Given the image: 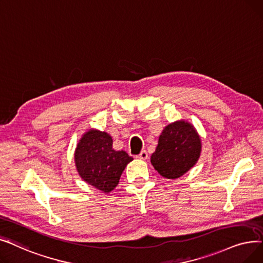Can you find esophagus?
<instances>
[{
	"label": "esophagus",
	"instance_id": "obj_1",
	"mask_svg": "<svg viewBox=\"0 0 263 263\" xmlns=\"http://www.w3.org/2000/svg\"><path fill=\"white\" fill-rule=\"evenodd\" d=\"M136 157L139 158V159H147L148 155H147V152H146V151H141V153H140L139 155H137Z\"/></svg>",
	"mask_w": 263,
	"mask_h": 263
}]
</instances>
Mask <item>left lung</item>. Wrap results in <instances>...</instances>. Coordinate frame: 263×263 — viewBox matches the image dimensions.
Here are the masks:
<instances>
[{
    "instance_id": "8db88e82",
    "label": "left lung",
    "mask_w": 263,
    "mask_h": 263,
    "mask_svg": "<svg viewBox=\"0 0 263 263\" xmlns=\"http://www.w3.org/2000/svg\"><path fill=\"white\" fill-rule=\"evenodd\" d=\"M200 153V136L191 123L181 120L162 130L151 164L161 177L178 179L196 165Z\"/></svg>"
}]
</instances>
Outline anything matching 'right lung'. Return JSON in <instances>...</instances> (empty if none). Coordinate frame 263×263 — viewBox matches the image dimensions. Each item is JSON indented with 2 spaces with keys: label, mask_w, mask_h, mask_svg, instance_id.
I'll use <instances>...</instances> for the list:
<instances>
[{
  "label": "right lung",
  "mask_w": 263,
  "mask_h": 263,
  "mask_svg": "<svg viewBox=\"0 0 263 263\" xmlns=\"http://www.w3.org/2000/svg\"><path fill=\"white\" fill-rule=\"evenodd\" d=\"M112 143L108 133L90 129L82 135L74 151V164L81 179L103 193L116 189L125 167L133 160L125 151L114 149Z\"/></svg>",
  "instance_id": "1"
}]
</instances>
